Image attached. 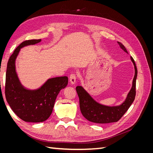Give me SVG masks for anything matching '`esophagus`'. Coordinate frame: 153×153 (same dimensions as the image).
<instances>
[{"instance_id":"34e87169","label":"esophagus","mask_w":153,"mask_h":153,"mask_svg":"<svg viewBox=\"0 0 153 153\" xmlns=\"http://www.w3.org/2000/svg\"><path fill=\"white\" fill-rule=\"evenodd\" d=\"M76 79V76L75 74H74V73L71 74L70 76H69V80H70L71 84H75Z\"/></svg>"}]
</instances>
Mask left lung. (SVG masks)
I'll return each instance as SVG.
<instances>
[{"label": "left lung", "mask_w": 153, "mask_h": 153, "mask_svg": "<svg viewBox=\"0 0 153 153\" xmlns=\"http://www.w3.org/2000/svg\"><path fill=\"white\" fill-rule=\"evenodd\" d=\"M120 47L125 52L128 53L124 46L120 42H117ZM131 60L135 66V76L133 80L132 87L129 92L127 98L119 106H108L98 103L92 98L89 93L82 86H77L76 90L79 98L80 108L84 116L90 122L106 124L117 122L133 102L136 95V80L137 76V69L135 61L131 57Z\"/></svg>", "instance_id": "1"}]
</instances>
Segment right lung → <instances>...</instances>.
<instances>
[{
  "instance_id": "right-lung-1",
  "label": "right lung",
  "mask_w": 153,
  "mask_h": 153,
  "mask_svg": "<svg viewBox=\"0 0 153 153\" xmlns=\"http://www.w3.org/2000/svg\"><path fill=\"white\" fill-rule=\"evenodd\" d=\"M41 39L26 40L15 50L7 66L5 96L8 104L18 117L30 123L46 121L52 113L60 91L68 83L67 76L50 78L39 89L28 90L22 86L15 70V60L20 48L39 43Z\"/></svg>"
}]
</instances>
